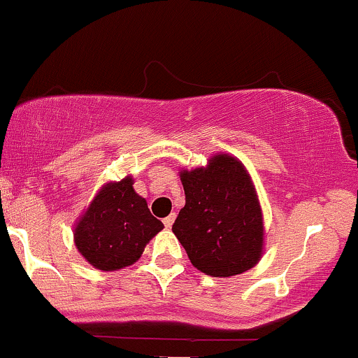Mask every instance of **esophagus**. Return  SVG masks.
Masks as SVG:
<instances>
[{
  "mask_svg": "<svg viewBox=\"0 0 358 358\" xmlns=\"http://www.w3.org/2000/svg\"><path fill=\"white\" fill-rule=\"evenodd\" d=\"M175 219H176V215H175V213H170V215H168L166 219H163V224H165V227H166V229H170L171 225H173Z\"/></svg>",
  "mask_w": 358,
  "mask_h": 358,
  "instance_id": "1",
  "label": "esophagus"
}]
</instances>
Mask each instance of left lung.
<instances>
[{
  "label": "left lung",
  "instance_id": "1",
  "mask_svg": "<svg viewBox=\"0 0 358 358\" xmlns=\"http://www.w3.org/2000/svg\"><path fill=\"white\" fill-rule=\"evenodd\" d=\"M185 207L171 231L200 273L231 278L252 269L264 252V215L248 168L229 153L180 170Z\"/></svg>",
  "mask_w": 358,
  "mask_h": 358
}]
</instances>
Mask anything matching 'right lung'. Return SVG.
<instances>
[{"instance_id":"right-lung-1","label":"right lung","mask_w":358,"mask_h":358,"mask_svg":"<svg viewBox=\"0 0 358 358\" xmlns=\"http://www.w3.org/2000/svg\"><path fill=\"white\" fill-rule=\"evenodd\" d=\"M133 185L131 175L104 183L73 224V244L96 269L117 271L134 264L163 229Z\"/></svg>"}]
</instances>
